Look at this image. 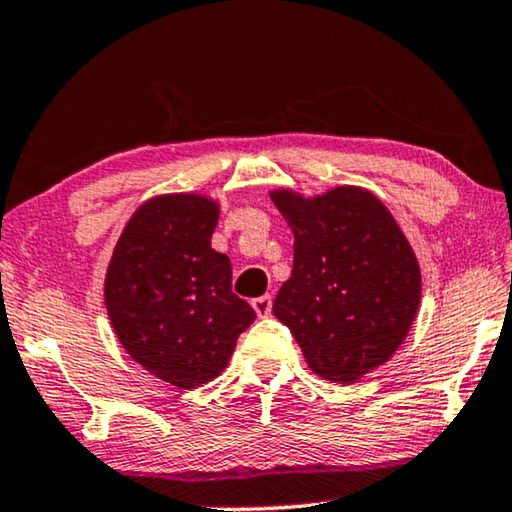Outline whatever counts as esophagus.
Listing matches in <instances>:
<instances>
[{"label":"esophagus","instance_id":"34e87169","mask_svg":"<svg viewBox=\"0 0 512 512\" xmlns=\"http://www.w3.org/2000/svg\"><path fill=\"white\" fill-rule=\"evenodd\" d=\"M251 305H254L258 317H268V314L272 312V296L270 293H265V296H258L251 300Z\"/></svg>","mask_w":512,"mask_h":512}]
</instances>
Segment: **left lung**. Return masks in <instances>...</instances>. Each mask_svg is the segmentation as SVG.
I'll use <instances>...</instances> for the list:
<instances>
[{
  "mask_svg": "<svg viewBox=\"0 0 512 512\" xmlns=\"http://www.w3.org/2000/svg\"><path fill=\"white\" fill-rule=\"evenodd\" d=\"M293 230V272L272 312L307 366L349 384L389 361L415 319L422 277L389 209L363 188L314 200L272 193Z\"/></svg>",
  "mask_w": 512,
  "mask_h": 512,
  "instance_id": "1",
  "label": "left lung"
}]
</instances>
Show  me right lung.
<instances>
[{
  "mask_svg": "<svg viewBox=\"0 0 512 512\" xmlns=\"http://www.w3.org/2000/svg\"><path fill=\"white\" fill-rule=\"evenodd\" d=\"M219 209L200 195L146 202L111 256L104 303L137 363L179 389H195L228 366L256 319L233 293V268L212 249Z\"/></svg>",
  "mask_w": 512,
  "mask_h": 512,
  "instance_id": "obj_1",
  "label": "right lung"
}]
</instances>
